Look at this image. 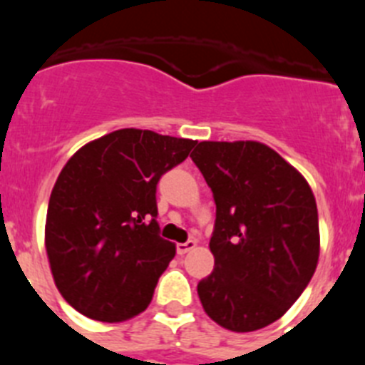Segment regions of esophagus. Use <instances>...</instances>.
<instances>
[{"instance_id":"1","label":"esophagus","mask_w":365,"mask_h":365,"mask_svg":"<svg viewBox=\"0 0 365 365\" xmlns=\"http://www.w3.org/2000/svg\"><path fill=\"white\" fill-rule=\"evenodd\" d=\"M195 245L197 243H195L193 240H188L186 243H177V254H179V256H185V254L190 252Z\"/></svg>"}]
</instances>
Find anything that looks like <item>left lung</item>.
<instances>
[{
    "mask_svg": "<svg viewBox=\"0 0 365 365\" xmlns=\"http://www.w3.org/2000/svg\"><path fill=\"white\" fill-rule=\"evenodd\" d=\"M215 201V265L197 294L215 324L235 333L282 318L311 282L320 254L311 186L254 140L199 143L190 155Z\"/></svg>",
    "mask_w": 365,
    "mask_h": 365,
    "instance_id": "1",
    "label": "left lung"
}]
</instances>
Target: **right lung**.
<instances>
[{"instance_id": "obj_1", "label": "right lung", "mask_w": 365, "mask_h": 365, "mask_svg": "<svg viewBox=\"0 0 365 365\" xmlns=\"http://www.w3.org/2000/svg\"><path fill=\"white\" fill-rule=\"evenodd\" d=\"M195 140L150 130H118L80 148L49 199L45 248L60 294L98 322L146 311L175 256L157 222L160 177Z\"/></svg>"}]
</instances>
